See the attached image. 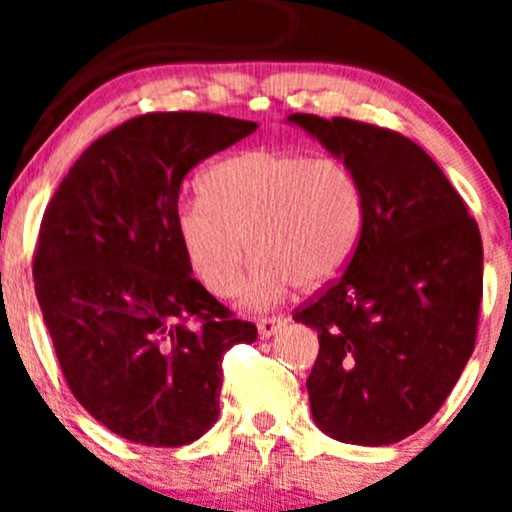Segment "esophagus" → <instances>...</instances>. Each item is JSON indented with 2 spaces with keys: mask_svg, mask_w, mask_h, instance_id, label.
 <instances>
[{
  "mask_svg": "<svg viewBox=\"0 0 512 512\" xmlns=\"http://www.w3.org/2000/svg\"><path fill=\"white\" fill-rule=\"evenodd\" d=\"M284 325H286L284 317H262V320L257 322V330H260L262 339H269V337H274V334L279 332Z\"/></svg>",
  "mask_w": 512,
  "mask_h": 512,
  "instance_id": "obj_1",
  "label": "esophagus"
}]
</instances>
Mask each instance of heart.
<instances>
[{
	"mask_svg": "<svg viewBox=\"0 0 512 512\" xmlns=\"http://www.w3.org/2000/svg\"><path fill=\"white\" fill-rule=\"evenodd\" d=\"M178 238L204 286L238 289L252 257L243 305L272 308L293 286L332 284L354 257L363 228L361 182L337 158L252 149L202 175V197L178 209Z\"/></svg>",
	"mask_w": 512,
	"mask_h": 512,
	"instance_id": "heart-1",
	"label": "heart"
}]
</instances>
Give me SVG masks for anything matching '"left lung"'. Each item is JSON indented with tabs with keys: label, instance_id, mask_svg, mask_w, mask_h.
I'll use <instances>...</instances> for the list:
<instances>
[{
	"label": "left lung",
	"instance_id": "1",
	"mask_svg": "<svg viewBox=\"0 0 512 512\" xmlns=\"http://www.w3.org/2000/svg\"><path fill=\"white\" fill-rule=\"evenodd\" d=\"M286 122L354 170L363 190L349 267L293 315L320 339L305 383L310 414L339 443H399L431 421L474 351L479 226L438 163L402 134L346 117Z\"/></svg>",
	"mask_w": 512,
	"mask_h": 512
}]
</instances>
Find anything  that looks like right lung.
<instances>
[{"instance_id": "right-lung-1", "label": "right lung", "mask_w": 512, "mask_h": 512, "mask_svg": "<svg viewBox=\"0 0 512 512\" xmlns=\"http://www.w3.org/2000/svg\"><path fill=\"white\" fill-rule=\"evenodd\" d=\"M257 122L151 113L76 158L40 223L33 260L69 390L115 436L178 448L219 419L221 361L257 327L192 279L178 238L182 178Z\"/></svg>"}]
</instances>
